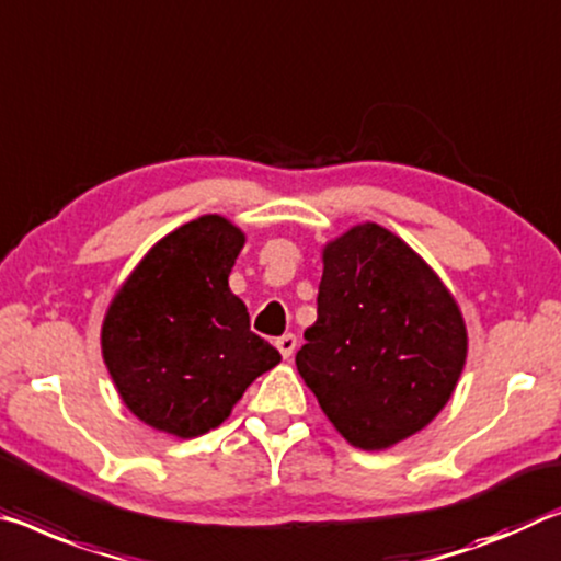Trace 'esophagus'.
Listing matches in <instances>:
<instances>
[{"label":"esophagus","instance_id":"1","mask_svg":"<svg viewBox=\"0 0 561 561\" xmlns=\"http://www.w3.org/2000/svg\"><path fill=\"white\" fill-rule=\"evenodd\" d=\"M277 350L284 359H289L297 350V336L295 334H282L277 340Z\"/></svg>","mask_w":561,"mask_h":561}]
</instances>
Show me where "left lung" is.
<instances>
[{
	"instance_id": "left-lung-1",
	"label": "left lung",
	"mask_w": 561,
	"mask_h": 561,
	"mask_svg": "<svg viewBox=\"0 0 561 561\" xmlns=\"http://www.w3.org/2000/svg\"><path fill=\"white\" fill-rule=\"evenodd\" d=\"M317 322L297 371L334 430L379 451L437 416L467 362V324L439 274L402 237L362 221L322 247Z\"/></svg>"
}]
</instances>
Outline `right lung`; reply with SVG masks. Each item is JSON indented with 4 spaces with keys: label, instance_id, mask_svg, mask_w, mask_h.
I'll return each instance as SVG.
<instances>
[{
    "label": "right lung",
    "instance_id": "obj_1",
    "mask_svg": "<svg viewBox=\"0 0 561 561\" xmlns=\"http://www.w3.org/2000/svg\"><path fill=\"white\" fill-rule=\"evenodd\" d=\"M244 232L202 215L141 256L102 322V357L124 407L176 439L207 434L232 414L282 354L249 329L229 274Z\"/></svg>",
    "mask_w": 561,
    "mask_h": 561
}]
</instances>
